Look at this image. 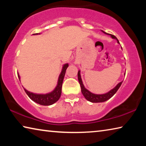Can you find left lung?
I'll return each instance as SVG.
<instances>
[{"label":"left lung","mask_w":146,"mask_h":146,"mask_svg":"<svg viewBox=\"0 0 146 146\" xmlns=\"http://www.w3.org/2000/svg\"><path fill=\"white\" fill-rule=\"evenodd\" d=\"M103 32L105 34H108L107 33H106V32H104V31H103ZM110 35L113 38L116 39V40H117V42L119 44V41H118L117 38L115 36L113 35ZM80 73V71H78V79L79 84H80V85L81 91H82V93L83 94V95L84 96V97L86 98V100H88L90 101V102H93V103L94 102H95V103L103 102H105V101L110 99V98H111L116 93V92H117V91H118V90L119 89L121 84H122V82H120V83H118L116 87H115L113 89V90L110 91L107 93L102 94V95H96V94H93L92 93H91L90 91L86 90V89L84 88V85H83L82 79H81Z\"/></svg>","instance_id":"1"}]
</instances>
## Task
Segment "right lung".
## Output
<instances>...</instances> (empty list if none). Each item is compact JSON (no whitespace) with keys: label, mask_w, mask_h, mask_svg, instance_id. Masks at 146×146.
Returning <instances> with one entry per match:
<instances>
[{"label":"right lung","mask_w":146,"mask_h":146,"mask_svg":"<svg viewBox=\"0 0 146 146\" xmlns=\"http://www.w3.org/2000/svg\"><path fill=\"white\" fill-rule=\"evenodd\" d=\"M37 34L38 33H35L34 35ZM68 67V64H66L63 66L61 73L60 74V76H59L58 77L57 86H56V87L52 92L43 95V94H35L31 92H29V91H27L26 89H24V91H25L27 95H28V97L36 103L39 104L42 106L52 105L53 104L55 103L56 101H58V100L60 97L62 93V86L64 77V75H65L66 71L67 70ZM18 76L20 80V76L19 75V74Z\"/></svg>","instance_id":"1"}]
</instances>
